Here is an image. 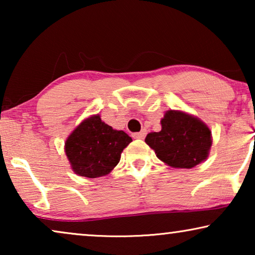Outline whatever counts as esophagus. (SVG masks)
Here are the masks:
<instances>
[{"instance_id":"1","label":"esophagus","mask_w":255,"mask_h":255,"mask_svg":"<svg viewBox=\"0 0 255 255\" xmlns=\"http://www.w3.org/2000/svg\"><path fill=\"white\" fill-rule=\"evenodd\" d=\"M146 135V130H141L140 132H135V133L132 134V137L134 139H144Z\"/></svg>"}]
</instances>
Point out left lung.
Instances as JSON below:
<instances>
[{"mask_svg":"<svg viewBox=\"0 0 255 255\" xmlns=\"http://www.w3.org/2000/svg\"><path fill=\"white\" fill-rule=\"evenodd\" d=\"M145 142L168 166L193 168L207 159L212 140L211 131L198 118L168 110L161 120V131L148 133Z\"/></svg>","mask_w":255,"mask_h":255,"instance_id":"left-lung-1","label":"left lung"}]
</instances>
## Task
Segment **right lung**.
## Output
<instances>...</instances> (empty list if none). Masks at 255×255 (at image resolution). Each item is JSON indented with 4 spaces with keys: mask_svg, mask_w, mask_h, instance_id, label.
<instances>
[{
    "mask_svg": "<svg viewBox=\"0 0 255 255\" xmlns=\"http://www.w3.org/2000/svg\"><path fill=\"white\" fill-rule=\"evenodd\" d=\"M131 141L124 131L114 130L102 122L100 115H95L72 132L66 140L65 152L78 175L95 179L114 169Z\"/></svg>",
    "mask_w": 255,
    "mask_h": 255,
    "instance_id": "1",
    "label": "right lung"
}]
</instances>
